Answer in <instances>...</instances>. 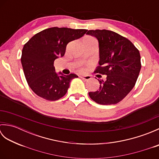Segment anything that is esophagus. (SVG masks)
Returning a JSON list of instances; mask_svg holds the SVG:
<instances>
[{
  "mask_svg": "<svg viewBox=\"0 0 159 159\" xmlns=\"http://www.w3.org/2000/svg\"><path fill=\"white\" fill-rule=\"evenodd\" d=\"M80 78L81 79L85 80V81H87V80H89L91 79V76H88V75H87V76H80Z\"/></svg>",
  "mask_w": 159,
  "mask_h": 159,
  "instance_id": "34e87169",
  "label": "esophagus"
}]
</instances>
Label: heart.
<instances>
[{
  "instance_id": "b5f03b06",
  "label": "heart",
  "mask_w": 159,
  "mask_h": 159,
  "mask_svg": "<svg viewBox=\"0 0 159 159\" xmlns=\"http://www.w3.org/2000/svg\"><path fill=\"white\" fill-rule=\"evenodd\" d=\"M82 42H96L95 39H94L92 37H85V38H84L82 40Z\"/></svg>"
}]
</instances>
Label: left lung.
I'll use <instances>...</instances> for the list:
<instances>
[{
    "mask_svg": "<svg viewBox=\"0 0 159 159\" xmlns=\"http://www.w3.org/2000/svg\"><path fill=\"white\" fill-rule=\"evenodd\" d=\"M86 34L98 42L99 66L96 72L107 75L105 81L99 80V90L89 92V96L102 105L117 104L135 85L141 67L139 51L116 32L97 29L89 30Z\"/></svg>",
    "mask_w": 159,
    "mask_h": 159,
    "instance_id": "left-lung-1",
    "label": "left lung"
}]
</instances>
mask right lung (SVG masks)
<instances>
[{
	"instance_id": "obj_1",
	"label": "right lung",
	"mask_w": 159,
	"mask_h": 159,
	"mask_svg": "<svg viewBox=\"0 0 159 159\" xmlns=\"http://www.w3.org/2000/svg\"><path fill=\"white\" fill-rule=\"evenodd\" d=\"M86 29L52 27L37 33L23 47L21 63L29 87L38 96L55 101L66 95L74 74L55 72L54 61L66 52L67 43L85 34Z\"/></svg>"
}]
</instances>
